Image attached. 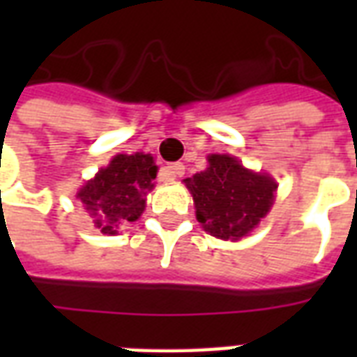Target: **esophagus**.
Listing matches in <instances>:
<instances>
[{
	"instance_id": "34e87169",
	"label": "esophagus",
	"mask_w": 357,
	"mask_h": 357,
	"mask_svg": "<svg viewBox=\"0 0 357 357\" xmlns=\"http://www.w3.org/2000/svg\"><path fill=\"white\" fill-rule=\"evenodd\" d=\"M183 174H185V166L181 162L164 166V178L168 179V181H174L176 178H181Z\"/></svg>"
}]
</instances>
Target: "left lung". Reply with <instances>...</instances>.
I'll return each mask as SVG.
<instances>
[{"mask_svg":"<svg viewBox=\"0 0 357 357\" xmlns=\"http://www.w3.org/2000/svg\"><path fill=\"white\" fill-rule=\"evenodd\" d=\"M183 181L204 231L224 241H239L252 231L277 191L269 176L248 170L231 155H210L208 168Z\"/></svg>","mask_w":357,"mask_h":357,"instance_id":"obj_1","label":"left lung"}]
</instances>
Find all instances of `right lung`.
<instances>
[{"mask_svg":"<svg viewBox=\"0 0 357 357\" xmlns=\"http://www.w3.org/2000/svg\"><path fill=\"white\" fill-rule=\"evenodd\" d=\"M155 160L151 155H116L107 168L80 187L76 199L93 218L95 227L105 235H116L126 224L143 214L147 193L155 187Z\"/></svg>","mask_w":357,"mask_h":357,"instance_id":"1","label":"right lung"}]
</instances>
